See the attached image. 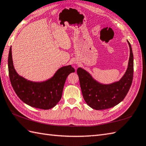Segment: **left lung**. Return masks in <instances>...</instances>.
Masks as SVG:
<instances>
[{"label":"left lung","mask_w":146,"mask_h":146,"mask_svg":"<svg viewBox=\"0 0 146 146\" xmlns=\"http://www.w3.org/2000/svg\"><path fill=\"white\" fill-rule=\"evenodd\" d=\"M130 54L128 68L118 81L102 84L97 81L85 70L78 68L80 86L83 98L88 105L95 110H104L117 106L125 99L131 86L133 78V54L128 40Z\"/></svg>","instance_id":"obj_1"}]
</instances>
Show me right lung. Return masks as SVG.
Segmentation results:
<instances>
[{"instance_id": "1", "label": "right lung", "mask_w": 146, "mask_h": 146, "mask_svg": "<svg viewBox=\"0 0 146 146\" xmlns=\"http://www.w3.org/2000/svg\"><path fill=\"white\" fill-rule=\"evenodd\" d=\"M10 80L15 92L22 101L37 109L48 110L57 105L61 99L66 78L74 69L71 65L59 68L54 75L46 81L34 82L18 74L14 68L12 47L8 58Z\"/></svg>"}]
</instances>
